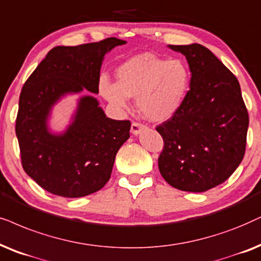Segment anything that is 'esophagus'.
Masks as SVG:
<instances>
[{
    "label": "esophagus",
    "instance_id": "34e87169",
    "mask_svg": "<svg viewBox=\"0 0 261 261\" xmlns=\"http://www.w3.org/2000/svg\"><path fill=\"white\" fill-rule=\"evenodd\" d=\"M144 128H145L144 124H141L139 122H133V123H132V127H130V132L134 135H138V134H140V132L143 130Z\"/></svg>",
    "mask_w": 261,
    "mask_h": 261
}]
</instances>
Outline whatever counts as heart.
Instances as JSON below:
<instances>
[{
    "instance_id": "heart-1",
    "label": "heart",
    "mask_w": 261,
    "mask_h": 261,
    "mask_svg": "<svg viewBox=\"0 0 261 261\" xmlns=\"http://www.w3.org/2000/svg\"><path fill=\"white\" fill-rule=\"evenodd\" d=\"M117 83L99 79V92L115 109L129 108L137 98L139 111L153 122H162L180 110L191 86V73L180 60H165L153 54H140L121 64Z\"/></svg>"
}]
</instances>
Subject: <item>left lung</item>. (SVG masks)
I'll list each match as a JSON object with an SVG mask.
<instances>
[{"instance_id": "8db88e82", "label": "left lung", "mask_w": 261, "mask_h": 261, "mask_svg": "<svg viewBox=\"0 0 261 261\" xmlns=\"http://www.w3.org/2000/svg\"><path fill=\"white\" fill-rule=\"evenodd\" d=\"M187 59L191 90L180 110L158 126L162 176L174 188L200 193L221 185L243 160L248 113L239 80L200 44L168 45Z\"/></svg>"}]
</instances>
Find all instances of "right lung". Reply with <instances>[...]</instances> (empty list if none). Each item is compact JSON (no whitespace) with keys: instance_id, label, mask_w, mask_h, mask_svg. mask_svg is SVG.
Masks as SVG:
<instances>
[{"instance_id":"1","label":"right lung","mask_w":261,"mask_h":261,"mask_svg":"<svg viewBox=\"0 0 261 261\" xmlns=\"http://www.w3.org/2000/svg\"><path fill=\"white\" fill-rule=\"evenodd\" d=\"M126 40L107 38L76 46H55L20 93L15 133L26 174L49 193L81 198L109 181L115 157L129 138V121L107 117L92 94L77 100L62 133L49 128L55 104L67 94L98 93L106 54Z\"/></svg>"}]
</instances>
